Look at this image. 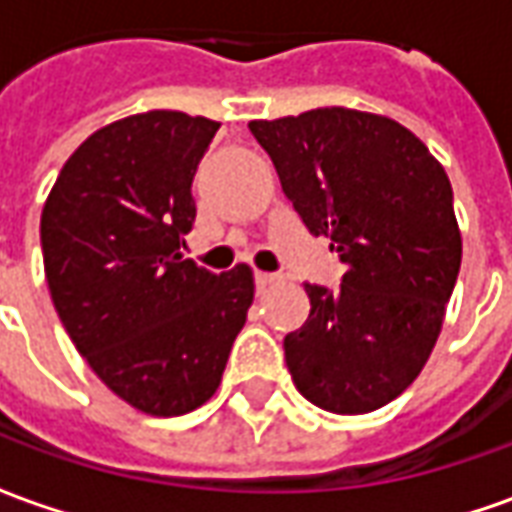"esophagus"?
Instances as JSON below:
<instances>
[{
	"instance_id": "1",
	"label": "esophagus",
	"mask_w": 512,
	"mask_h": 512,
	"mask_svg": "<svg viewBox=\"0 0 512 512\" xmlns=\"http://www.w3.org/2000/svg\"><path fill=\"white\" fill-rule=\"evenodd\" d=\"M255 285H257V290L263 293V290L279 285V277H277V274H266V271H257V274H255Z\"/></svg>"
}]
</instances>
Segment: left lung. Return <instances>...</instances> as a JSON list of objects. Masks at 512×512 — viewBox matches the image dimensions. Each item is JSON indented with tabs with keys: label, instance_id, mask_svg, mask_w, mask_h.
<instances>
[{
	"label": "left lung",
	"instance_id": "left-lung-1",
	"mask_svg": "<svg viewBox=\"0 0 512 512\" xmlns=\"http://www.w3.org/2000/svg\"><path fill=\"white\" fill-rule=\"evenodd\" d=\"M285 197L345 266L304 285L310 318L285 337L293 384L334 414H367L422 373L461 268L447 172L408 128L345 106L252 120Z\"/></svg>",
	"mask_w": 512,
	"mask_h": 512
}]
</instances>
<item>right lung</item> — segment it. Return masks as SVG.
Listing matches in <instances>:
<instances>
[{
    "label": "right lung",
    "instance_id": "right-lung-1",
    "mask_svg": "<svg viewBox=\"0 0 512 512\" xmlns=\"http://www.w3.org/2000/svg\"><path fill=\"white\" fill-rule=\"evenodd\" d=\"M216 120L145 112L73 150L40 216L54 310L76 351L128 406L189 414L219 389L255 299L249 266L213 274L180 255L191 180Z\"/></svg>",
    "mask_w": 512,
    "mask_h": 512
}]
</instances>
